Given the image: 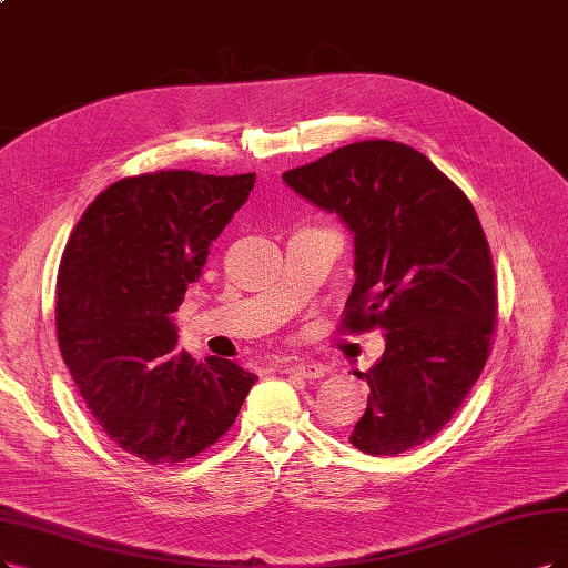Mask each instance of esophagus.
<instances>
[{
    "mask_svg": "<svg viewBox=\"0 0 568 568\" xmlns=\"http://www.w3.org/2000/svg\"><path fill=\"white\" fill-rule=\"evenodd\" d=\"M285 374L292 376H300V379H321L325 374V369L316 363H292V365H283Z\"/></svg>",
    "mask_w": 568,
    "mask_h": 568,
    "instance_id": "esophagus-1",
    "label": "esophagus"
}]
</instances>
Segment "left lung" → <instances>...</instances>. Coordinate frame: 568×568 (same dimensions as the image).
<instances>
[{"mask_svg": "<svg viewBox=\"0 0 568 568\" xmlns=\"http://www.w3.org/2000/svg\"><path fill=\"white\" fill-rule=\"evenodd\" d=\"M290 189L337 213L355 245L344 329H384L367 372V409L351 445L397 456L449 424L487 365L494 262L468 196L414 146L346 144L283 173Z\"/></svg>", "mask_w": 568, "mask_h": 568, "instance_id": "left-lung-1", "label": "left lung"}]
</instances>
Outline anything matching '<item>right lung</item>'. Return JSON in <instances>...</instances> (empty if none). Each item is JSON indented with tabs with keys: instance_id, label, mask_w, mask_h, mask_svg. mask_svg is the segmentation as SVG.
<instances>
[{
	"instance_id": "right-lung-1",
	"label": "right lung",
	"mask_w": 568,
	"mask_h": 568,
	"mask_svg": "<svg viewBox=\"0 0 568 568\" xmlns=\"http://www.w3.org/2000/svg\"><path fill=\"white\" fill-rule=\"evenodd\" d=\"M252 186L255 173L123 178L95 196L62 252V361L100 430L150 466L215 445L257 382L226 358L201 365L178 353L171 318Z\"/></svg>"
}]
</instances>
